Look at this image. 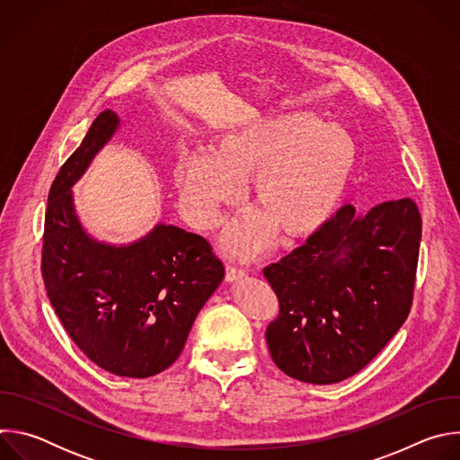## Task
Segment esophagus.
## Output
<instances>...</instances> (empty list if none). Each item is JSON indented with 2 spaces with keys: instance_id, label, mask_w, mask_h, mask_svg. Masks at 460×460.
Instances as JSON below:
<instances>
[{
  "instance_id": "esophagus-1",
  "label": "esophagus",
  "mask_w": 460,
  "mask_h": 460,
  "mask_svg": "<svg viewBox=\"0 0 460 460\" xmlns=\"http://www.w3.org/2000/svg\"><path fill=\"white\" fill-rule=\"evenodd\" d=\"M245 277L243 270H238L234 266H226V282H236Z\"/></svg>"
}]
</instances>
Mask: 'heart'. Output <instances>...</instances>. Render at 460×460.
<instances>
[{
	"mask_svg": "<svg viewBox=\"0 0 460 460\" xmlns=\"http://www.w3.org/2000/svg\"><path fill=\"white\" fill-rule=\"evenodd\" d=\"M358 156L351 130L314 112L293 111L251 121L227 133L217 149L187 153L176 171L180 202L196 229H213L222 209L240 196L251 174L256 204L234 218L226 249L238 258L264 251L280 229L284 236L314 231L332 215Z\"/></svg>",
	"mask_w": 460,
	"mask_h": 460,
	"instance_id": "heart-1",
	"label": "heart"
}]
</instances>
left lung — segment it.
Segmentation results:
<instances>
[{
    "mask_svg": "<svg viewBox=\"0 0 460 460\" xmlns=\"http://www.w3.org/2000/svg\"><path fill=\"white\" fill-rule=\"evenodd\" d=\"M422 220L411 199L358 215L351 204L264 277L280 313L268 325L273 362L309 384H335L367 366L410 314Z\"/></svg>",
    "mask_w": 460,
    "mask_h": 460,
    "instance_id": "8db88e82",
    "label": "left lung"
}]
</instances>
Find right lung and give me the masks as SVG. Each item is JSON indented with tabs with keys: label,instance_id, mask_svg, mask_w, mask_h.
<instances>
[{
	"label": "right lung",
	"instance_id": "1",
	"mask_svg": "<svg viewBox=\"0 0 460 460\" xmlns=\"http://www.w3.org/2000/svg\"><path fill=\"white\" fill-rule=\"evenodd\" d=\"M118 125L116 112H100L54 178L41 275L63 327L96 366L147 378L180 357L196 314L224 279V264L204 236L176 226L158 224L128 245L87 234L71 189Z\"/></svg>",
	"mask_w": 460,
	"mask_h": 460
}]
</instances>
